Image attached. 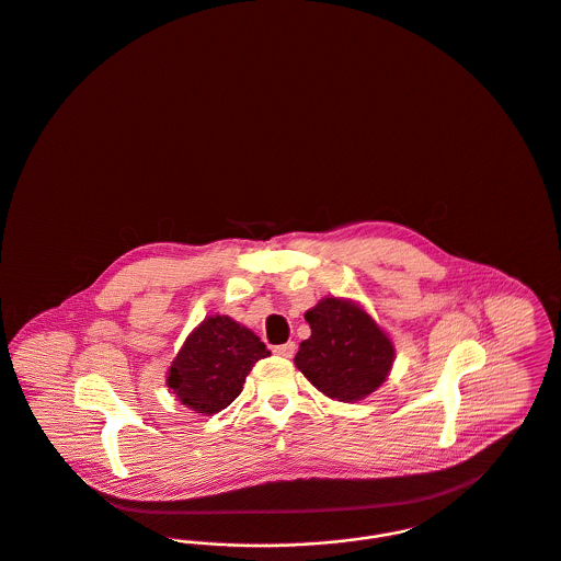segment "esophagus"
Listing matches in <instances>:
<instances>
[{
  "label": "esophagus",
  "instance_id": "1",
  "mask_svg": "<svg viewBox=\"0 0 561 561\" xmlns=\"http://www.w3.org/2000/svg\"><path fill=\"white\" fill-rule=\"evenodd\" d=\"M295 350H297L295 342H288V344L275 345V347H273V352H275L277 356H282V358H293Z\"/></svg>",
  "mask_w": 561,
  "mask_h": 561
}]
</instances>
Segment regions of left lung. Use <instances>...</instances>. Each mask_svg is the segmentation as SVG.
Listing matches in <instances>:
<instances>
[{
  "label": "left lung",
  "instance_id": "left-lung-1",
  "mask_svg": "<svg viewBox=\"0 0 561 561\" xmlns=\"http://www.w3.org/2000/svg\"><path fill=\"white\" fill-rule=\"evenodd\" d=\"M311 337L295 356L305 378L337 401H358L387 380L394 347L374 318L354 302L322 299L305 313Z\"/></svg>",
  "mask_w": 561,
  "mask_h": 561
}]
</instances>
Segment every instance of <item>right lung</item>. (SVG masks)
Returning <instances> with one entry per match:
<instances>
[{"label": "right lung", "instance_id": "add662e5", "mask_svg": "<svg viewBox=\"0 0 561 561\" xmlns=\"http://www.w3.org/2000/svg\"><path fill=\"white\" fill-rule=\"evenodd\" d=\"M271 352L250 329L228 316L207 318L169 369V388L198 414H216L241 392L248 374Z\"/></svg>", "mask_w": 561, "mask_h": 561}]
</instances>
